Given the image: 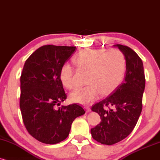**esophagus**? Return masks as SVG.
Here are the masks:
<instances>
[{
    "mask_svg": "<svg viewBox=\"0 0 160 160\" xmlns=\"http://www.w3.org/2000/svg\"><path fill=\"white\" fill-rule=\"evenodd\" d=\"M85 109L87 110V112H90V111H91V109H90V108L89 107V106H86Z\"/></svg>",
    "mask_w": 160,
    "mask_h": 160,
    "instance_id": "obj_1",
    "label": "esophagus"
}]
</instances>
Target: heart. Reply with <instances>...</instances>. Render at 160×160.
<instances>
[{"instance_id": "b5f03b06", "label": "heart", "mask_w": 160, "mask_h": 160, "mask_svg": "<svg viewBox=\"0 0 160 160\" xmlns=\"http://www.w3.org/2000/svg\"><path fill=\"white\" fill-rule=\"evenodd\" d=\"M74 62L79 70H88V85L76 90L70 95L76 103L88 104L102 95L107 96L119 87L125 78L127 61L119 49H85L75 57ZM59 78L65 88L72 90L77 87L74 68L65 64L61 68Z\"/></svg>"}]
</instances>
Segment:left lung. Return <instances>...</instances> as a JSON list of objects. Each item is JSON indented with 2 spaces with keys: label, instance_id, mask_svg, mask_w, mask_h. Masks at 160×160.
I'll list each match as a JSON object with an SVG mask.
<instances>
[{
  "label": "left lung",
  "instance_id": "1",
  "mask_svg": "<svg viewBox=\"0 0 160 160\" xmlns=\"http://www.w3.org/2000/svg\"><path fill=\"white\" fill-rule=\"evenodd\" d=\"M125 54L127 69L123 83L111 95L92 106L101 122L90 130L92 138L111 145L125 139L137 125L142 109L145 78L142 59L131 48L116 44Z\"/></svg>",
  "mask_w": 160,
  "mask_h": 160
}]
</instances>
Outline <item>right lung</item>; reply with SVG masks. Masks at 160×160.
Masks as SVG:
<instances>
[{
    "label": "right lung",
    "instance_id": "add662e5",
    "mask_svg": "<svg viewBox=\"0 0 160 160\" xmlns=\"http://www.w3.org/2000/svg\"><path fill=\"white\" fill-rule=\"evenodd\" d=\"M75 50L76 47L44 45L23 65L20 108L27 131L41 142L54 145L64 140L74 119L85 113L77 104L59 107L67 98L59 72Z\"/></svg>",
    "mask_w": 160,
    "mask_h": 160
}]
</instances>
